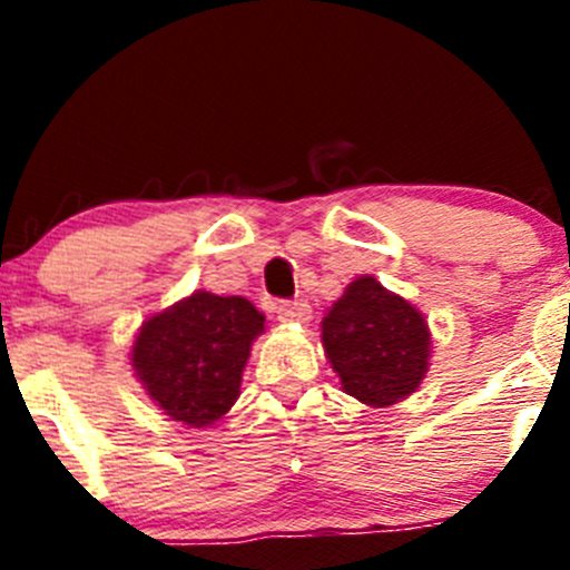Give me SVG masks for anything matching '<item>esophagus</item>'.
I'll return each mask as SVG.
<instances>
[{
    "mask_svg": "<svg viewBox=\"0 0 570 570\" xmlns=\"http://www.w3.org/2000/svg\"><path fill=\"white\" fill-rule=\"evenodd\" d=\"M275 314H278L281 322H295V325H306L308 320H312V306L303 301L297 303H281L278 308H275Z\"/></svg>",
    "mask_w": 570,
    "mask_h": 570,
    "instance_id": "34e87169",
    "label": "esophagus"
}]
</instances>
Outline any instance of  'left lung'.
I'll use <instances>...</instances> for the list:
<instances>
[{"label":"left lung","mask_w":570,"mask_h":570,"mask_svg":"<svg viewBox=\"0 0 570 570\" xmlns=\"http://www.w3.org/2000/svg\"><path fill=\"white\" fill-rule=\"evenodd\" d=\"M322 347L344 392L370 407H389L422 386L433 333L413 303L375 275H358L327 308Z\"/></svg>","instance_id":"left-lung-1"}]
</instances>
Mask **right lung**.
<instances>
[{
  "label": "right lung",
  "instance_id": "1",
  "mask_svg": "<svg viewBox=\"0 0 570 570\" xmlns=\"http://www.w3.org/2000/svg\"><path fill=\"white\" fill-rule=\"evenodd\" d=\"M264 314L248 297L195 289L151 314L131 342L129 364L154 405L187 428H212L239 400L243 372Z\"/></svg>",
  "mask_w": 570,
  "mask_h": 570
}]
</instances>
